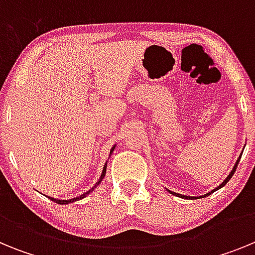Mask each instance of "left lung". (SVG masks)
<instances>
[{
    "mask_svg": "<svg viewBox=\"0 0 255 255\" xmlns=\"http://www.w3.org/2000/svg\"><path fill=\"white\" fill-rule=\"evenodd\" d=\"M240 158H242V155H240V157H239V159H238V161H236V163H235V166H234V168H233V171H231V172H230V175H229V176H227L226 177V180H225V181L224 182H222V184H221V185L220 186H217V188H216L215 189V190H212L211 191V193H213V191H216V190H218V189H220V188H222V186H225V185H226V184H227V181H229V180L230 179H231V177H233V175H234V172H235V171H236V167H238V164H239V161H240ZM170 193H171V194H175V195H177V197H180V198H189V197H186V195H182V194H177V193H172V191H170ZM211 193H207V194L206 195H202V197H208V195H211ZM191 198V197H190ZM195 198H198V197H195Z\"/></svg>",
    "mask_w": 255,
    "mask_h": 255,
    "instance_id": "left-lung-1",
    "label": "left lung"
}]
</instances>
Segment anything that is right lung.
I'll return each instance as SVG.
<instances>
[{
  "mask_svg": "<svg viewBox=\"0 0 255 255\" xmlns=\"http://www.w3.org/2000/svg\"><path fill=\"white\" fill-rule=\"evenodd\" d=\"M112 150H114V148H112ZM106 167H107V163L105 164V167H103V171H102V175H101V179L98 180V182H97V184H96V186L98 185V184H100V182L102 181L103 177H105V175H106ZM96 186H94V188H96ZM94 188H92L91 190L87 191V193H84V194L80 195V197H78V198H73V199H69V200H58V199H55V198H51V197H48V198H49V199L52 200V202H55V203H58V204H67V203H71V202H76V200H79V199H82V198L87 197V195L89 194V193H91V191L93 190Z\"/></svg>",
  "mask_w": 255,
  "mask_h": 255,
  "instance_id": "add662e5",
  "label": "right lung"
}]
</instances>
